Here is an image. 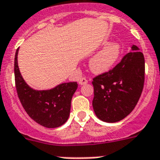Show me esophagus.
Returning a JSON list of instances; mask_svg holds the SVG:
<instances>
[{
    "label": "esophagus",
    "instance_id": "34e87169",
    "mask_svg": "<svg viewBox=\"0 0 160 160\" xmlns=\"http://www.w3.org/2000/svg\"><path fill=\"white\" fill-rule=\"evenodd\" d=\"M78 83L80 85H84V84L88 83V80H87L85 78H81L78 80Z\"/></svg>",
    "mask_w": 160,
    "mask_h": 160
}]
</instances>
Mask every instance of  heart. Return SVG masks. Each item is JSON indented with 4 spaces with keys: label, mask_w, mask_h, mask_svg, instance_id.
<instances>
[{
    "label": "heart",
    "mask_w": 160,
    "mask_h": 160,
    "mask_svg": "<svg viewBox=\"0 0 160 160\" xmlns=\"http://www.w3.org/2000/svg\"><path fill=\"white\" fill-rule=\"evenodd\" d=\"M104 48L96 53L89 61V68L93 73L103 74L114 67L121 54V46L116 42L106 41Z\"/></svg>",
    "instance_id": "1"
}]
</instances>
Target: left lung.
<instances>
[{
    "instance_id": "left-lung-1",
    "label": "left lung",
    "mask_w": 160,
    "mask_h": 160,
    "mask_svg": "<svg viewBox=\"0 0 160 160\" xmlns=\"http://www.w3.org/2000/svg\"><path fill=\"white\" fill-rule=\"evenodd\" d=\"M145 82V58L131 49L112 70L93 78L92 107L101 121L114 123L128 116L140 99Z\"/></svg>"
}]
</instances>
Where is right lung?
<instances>
[{
	"instance_id": "obj_1",
	"label": "right lung",
	"mask_w": 160,
	"mask_h": 160,
	"mask_svg": "<svg viewBox=\"0 0 160 160\" xmlns=\"http://www.w3.org/2000/svg\"><path fill=\"white\" fill-rule=\"evenodd\" d=\"M18 52L15 56V80L17 94L24 109L35 122L47 128H57L68 121L71 101L78 88L76 82L60 83L48 90H36L23 78L18 66Z\"/></svg>"
}]
</instances>
